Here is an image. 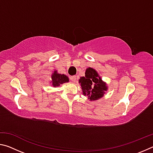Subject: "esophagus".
Segmentation results:
<instances>
[{"mask_svg": "<svg viewBox=\"0 0 153 153\" xmlns=\"http://www.w3.org/2000/svg\"><path fill=\"white\" fill-rule=\"evenodd\" d=\"M70 79L72 82H76V76H71L70 77Z\"/></svg>", "mask_w": 153, "mask_h": 153, "instance_id": "obj_1", "label": "esophagus"}]
</instances>
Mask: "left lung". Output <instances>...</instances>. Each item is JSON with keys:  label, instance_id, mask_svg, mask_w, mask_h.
Wrapping results in <instances>:
<instances>
[{"label": "left lung", "instance_id": "8db88e82", "mask_svg": "<svg viewBox=\"0 0 153 153\" xmlns=\"http://www.w3.org/2000/svg\"><path fill=\"white\" fill-rule=\"evenodd\" d=\"M79 83L83 94L88 97L90 101L101 98L107 90L106 83L102 81L97 71L91 67L86 69L85 76L80 77Z\"/></svg>", "mask_w": 153, "mask_h": 153}]
</instances>
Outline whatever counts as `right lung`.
<instances>
[{"label":"right lung","instance_id":"obj_1","mask_svg":"<svg viewBox=\"0 0 153 153\" xmlns=\"http://www.w3.org/2000/svg\"><path fill=\"white\" fill-rule=\"evenodd\" d=\"M52 85L53 87H57L60 86V84H63V83L68 82L69 78L64 74H58L57 71H55L51 76Z\"/></svg>","mask_w":153,"mask_h":153}]
</instances>
